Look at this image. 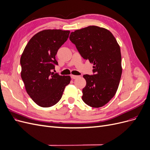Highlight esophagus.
<instances>
[{
  "mask_svg": "<svg viewBox=\"0 0 150 150\" xmlns=\"http://www.w3.org/2000/svg\"><path fill=\"white\" fill-rule=\"evenodd\" d=\"M71 78L72 79H77L78 78H79V76H76V75H71Z\"/></svg>",
  "mask_w": 150,
  "mask_h": 150,
  "instance_id": "obj_1",
  "label": "esophagus"
}]
</instances>
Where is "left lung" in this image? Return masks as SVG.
<instances>
[{"instance_id":"left-lung-1","label":"left lung","mask_w":150,"mask_h":150,"mask_svg":"<svg viewBox=\"0 0 150 150\" xmlns=\"http://www.w3.org/2000/svg\"><path fill=\"white\" fill-rule=\"evenodd\" d=\"M71 41L84 59L93 64L95 74H86L83 89V101L93 108L105 105L118 88L122 74L120 47L108 29L96 25L72 32Z\"/></svg>"}]
</instances>
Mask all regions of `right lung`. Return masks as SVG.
<instances>
[{
	"instance_id": "right-lung-1",
	"label": "right lung",
	"mask_w": 150,
	"mask_h": 150,
	"mask_svg": "<svg viewBox=\"0 0 150 150\" xmlns=\"http://www.w3.org/2000/svg\"><path fill=\"white\" fill-rule=\"evenodd\" d=\"M69 30L46 29L32 38L21 57V78L27 93L40 107L48 108L59 101L70 76L51 72L57 65L58 49L69 38Z\"/></svg>"
}]
</instances>
